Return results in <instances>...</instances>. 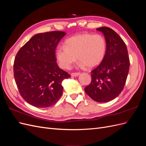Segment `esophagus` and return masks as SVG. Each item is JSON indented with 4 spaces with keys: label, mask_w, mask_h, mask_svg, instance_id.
I'll return each mask as SVG.
<instances>
[{
    "label": "esophagus",
    "mask_w": 146,
    "mask_h": 146,
    "mask_svg": "<svg viewBox=\"0 0 146 146\" xmlns=\"http://www.w3.org/2000/svg\"><path fill=\"white\" fill-rule=\"evenodd\" d=\"M79 74H80V72H73V73H71V76L77 77L78 76Z\"/></svg>",
    "instance_id": "obj_1"
}]
</instances>
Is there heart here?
<instances>
[{
	"label": "heart",
	"instance_id": "obj_1",
	"mask_svg": "<svg viewBox=\"0 0 146 146\" xmlns=\"http://www.w3.org/2000/svg\"><path fill=\"white\" fill-rule=\"evenodd\" d=\"M107 48L105 38L101 35L83 33L66 39L65 47L56 51V59L61 68L69 69L77 57L82 67L92 68L103 60Z\"/></svg>",
	"mask_w": 146,
	"mask_h": 146
}]
</instances>
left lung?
I'll return each instance as SVG.
<instances>
[{"instance_id": "left-lung-1", "label": "left lung", "mask_w": 146, "mask_h": 146, "mask_svg": "<svg viewBox=\"0 0 146 146\" xmlns=\"http://www.w3.org/2000/svg\"><path fill=\"white\" fill-rule=\"evenodd\" d=\"M105 36L107 48L103 60L91 70V82L85 88L86 93L98 102L115 99L125 86L130 60L125 44L119 35L107 27L97 29Z\"/></svg>"}]
</instances>
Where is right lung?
<instances>
[{"mask_svg":"<svg viewBox=\"0 0 146 146\" xmlns=\"http://www.w3.org/2000/svg\"><path fill=\"white\" fill-rule=\"evenodd\" d=\"M64 32L34 35L17 53L13 65L15 80L21 96L38 108L55 104L63 94V80L70 77L56 63L55 49Z\"/></svg>","mask_w":146,"mask_h":146,"instance_id":"add662e5","label":"right lung"}]
</instances>
